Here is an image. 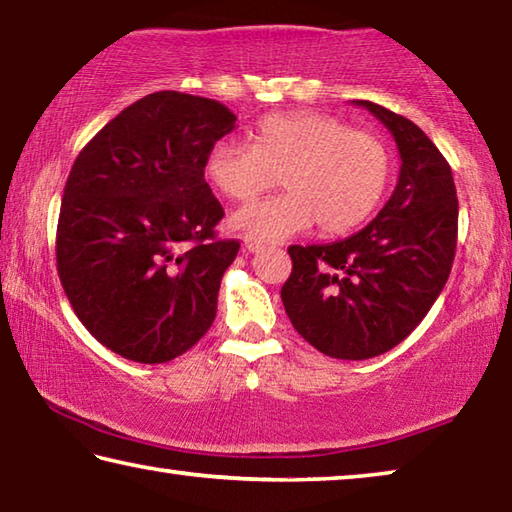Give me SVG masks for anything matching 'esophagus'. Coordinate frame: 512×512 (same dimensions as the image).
Here are the masks:
<instances>
[{"instance_id": "obj_1", "label": "esophagus", "mask_w": 512, "mask_h": 512, "mask_svg": "<svg viewBox=\"0 0 512 512\" xmlns=\"http://www.w3.org/2000/svg\"><path fill=\"white\" fill-rule=\"evenodd\" d=\"M244 246H246L248 253H262V250L266 248L264 241H259L255 237H244Z\"/></svg>"}]
</instances>
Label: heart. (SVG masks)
<instances>
[{
  "instance_id": "1",
  "label": "heart",
  "mask_w": 512,
  "mask_h": 512,
  "mask_svg": "<svg viewBox=\"0 0 512 512\" xmlns=\"http://www.w3.org/2000/svg\"><path fill=\"white\" fill-rule=\"evenodd\" d=\"M210 183L232 201H250L282 176L287 192L232 214V228L262 241L300 235L318 221L325 235L357 228L375 212L391 176L379 137L318 112L257 121L250 144L219 142L205 160Z\"/></svg>"
}]
</instances>
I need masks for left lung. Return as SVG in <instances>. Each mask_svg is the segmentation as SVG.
<instances>
[{
  "label": "left lung",
  "instance_id": "1",
  "mask_svg": "<svg viewBox=\"0 0 512 512\" xmlns=\"http://www.w3.org/2000/svg\"><path fill=\"white\" fill-rule=\"evenodd\" d=\"M354 106L393 135L402 160L395 192L357 235L291 246L282 302L316 350L361 361L402 343L443 291L456 253L458 198L443 153L411 119L372 101Z\"/></svg>",
  "mask_w": 512,
  "mask_h": 512
}]
</instances>
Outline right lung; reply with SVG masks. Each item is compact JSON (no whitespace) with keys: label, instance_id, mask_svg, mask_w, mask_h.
Returning <instances> with one entry per match:
<instances>
[{"label":"right lung","instance_id":"right-lung-1","mask_svg":"<svg viewBox=\"0 0 512 512\" xmlns=\"http://www.w3.org/2000/svg\"><path fill=\"white\" fill-rule=\"evenodd\" d=\"M235 121L214 99L146 94L69 171L56 232L60 282L85 329L124 359H176L214 323L239 241L214 237L223 207L205 183V160Z\"/></svg>","mask_w":512,"mask_h":512}]
</instances>
